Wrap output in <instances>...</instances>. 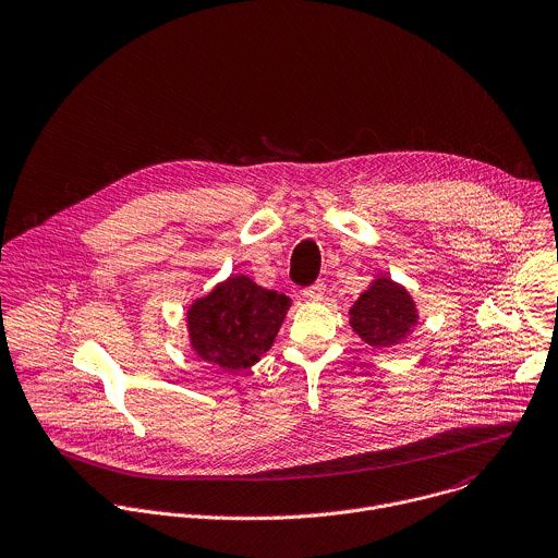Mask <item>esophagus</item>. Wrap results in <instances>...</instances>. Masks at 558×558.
<instances>
[{
	"instance_id": "esophagus-1",
	"label": "esophagus",
	"mask_w": 558,
	"mask_h": 558,
	"mask_svg": "<svg viewBox=\"0 0 558 558\" xmlns=\"http://www.w3.org/2000/svg\"><path fill=\"white\" fill-rule=\"evenodd\" d=\"M304 295H306L308 300H313V302H319V300L326 298V284H324V282H315L313 287H308V289L304 291Z\"/></svg>"
}]
</instances>
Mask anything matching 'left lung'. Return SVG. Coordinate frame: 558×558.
<instances>
[{"instance_id": "1", "label": "left lung", "mask_w": 558, "mask_h": 558, "mask_svg": "<svg viewBox=\"0 0 558 558\" xmlns=\"http://www.w3.org/2000/svg\"><path fill=\"white\" fill-rule=\"evenodd\" d=\"M350 328L375 350L403 343L418 326V308L410 291L390 276H375L348 311Z\"/></svg>"}]
</instances>
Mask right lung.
<instances>
[{
  "instance_id": "1",
  "label": "right lung",
  "mask_w": 558,
  "mask_h": 558,
  "mask_svg": "<svg viewBox=\"0 0 558 558\" xmlns=\"http://www.w3.org/2000/svg\"><path fill=\"white\" fill-rule=\"evenodd\" d=\"M291 298L232 274L208 295L193 300L185 328L193 352L226 373L250 369L276 341Z\"/></svg>"
}]
</instances>
